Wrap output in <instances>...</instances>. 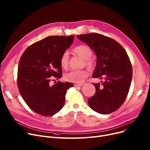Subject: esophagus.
<instances>
[{
	"mask_svg": "<svg viewBox=\"0 0 150 150\" xmlns=\"http://www.w3.org/2000/svg\"><path fill=\"white\" fill-rule=\"evenodd\" d=\"M83 85V84H75L74 86L75 87H80V86H82Z\"/></svg>",
	"mask_w": 150,
	"mask_h": 150,
	"instance_id": "obj_1",
	"label": "esophagus"
}]
</instances>
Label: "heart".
<instances>
[{
    "label": "heart",
    "mask_w": 150,
    "mask_h": 150,
    "mask_svg": "<svg viewBox=\"0 0 150 150\" xmlns=\"http://www.w3.org/2000/svg\"><path fill=\"white\" fill-rule=\"evenodd\" d=\"M75 53L81 57L83 59L86 60V66L91 67L93 66V61L90 58L93 56V51L89 47L85 45H80L74 48ZM69 53L67 51H65L62 54L60 58V64L62 68L67 69L69 66ZM89 72L87 70H71L69 72L65 74L64 78V80L67 81L81 83L88 76Z\"/></svg>",
    "instance_id": "1"
}]
</instances>
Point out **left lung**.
<instances>
[{
	"label": "left lung",
	"mask_w": 150,
	"mask_h": 150,
	"mask_svg": "<svg viewBox=\"0 0 150 150\" xmlns=\"http://www.w3.org/2000/svg\"><path fill=\"white\" fill-rule=\"evenodd\" d=\"M97 57L93 78L103 80L93 83L96 93L88 99L89 107L100 114L118 110L125 102L132 78L131 62L125 50L113 39L96 33L77 35Z\"/></svg>",
	"instance_id": "1"
}]
</instances>
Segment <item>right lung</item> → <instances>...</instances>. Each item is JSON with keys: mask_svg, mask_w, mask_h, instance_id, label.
I'll return each instance as SVG.
<instances>
[{"mask_svg": "<svg viewBox=\"0 0 150 150\" xmlns=\"http://www.w3.org/2000/svg\"><path fill=\"white\" fill-rule=\"evenodd\" d=\"M74 36H50L31 45L24 51L18 68V87L30 109L45 116L63 107L70 82L51 85L53 78L62 77L60 58L73 43Z\"/></svg>", "mask_w": 150, "mask_h": 150, "instance_id": "right-lung-1", "label": "right lung"}]
</instances>
